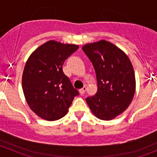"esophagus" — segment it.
Here are the masks:
<instances>
[{"instance_id":"esophagus-1","label":"esophagus","mask_w":157,"mask_h":157,"mask_svg":"<svg viewBox=\"0 0 157 157\" xmlns=\"http://www.w3.org/2000/svg\"><path fill=\"white\" fill-rule=\"evenodd\" d=\"M86 90V86H84V87H82V89H80V90H79L80 94H81V95L84 94H85Z\"/></svg>"}]
</instances>
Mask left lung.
I'll return each mask as SVG.
<instances>
[{
    "label": "left lung",
    "instance_id": "obj_1",
    "mask_svg": "<svg viewBox=\"0 0 157 157\" xmlns=\"http://www.w3.org/2000/svg\"><path fill=\"white\" fill-rule=\"evenodd\" d=\"M96 72L98 92L86 99L98 119L111 120L123 113L135 93V76L125 52L109 41L101 40L82 47Z\"/></svg>",
    "mask_w": 157,
    "mask_h": 157
}]
</instances>
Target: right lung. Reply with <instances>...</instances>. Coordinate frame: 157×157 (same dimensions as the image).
I'll list each match as a JSON object with an SVG mask.
<instances>
[{
    "instance_id": "obj_1",
    "label": "right lung",
    "mask_w": 157,
    "mask_h": 157,
    "mask_svg": "<svg viewBox=\"0 0 157 157\" xmlns=\"http://www.w3.org/2000/svg\"><path fill=\"white\" fill-rule=\"evenodd\" d=\"M78 48L76 45L48 41L27 59L22 78L23 94L30 109L41 119L54 121L63 117L79 94L62 68Z\"/></svg>"
}]
</instances>
